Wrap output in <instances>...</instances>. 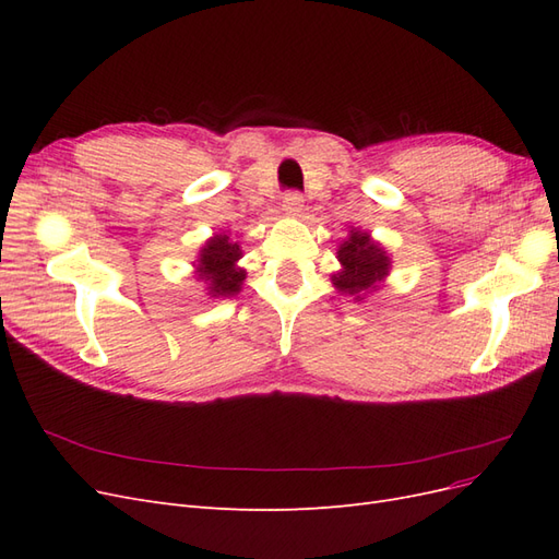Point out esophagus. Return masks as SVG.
I'll list each match as a JSON object with an SVG mask.
<instances>
[{
  "instance_id": "34e87169",
  "label": "esophagus",
  "mask_w": 559,
  "mask_h": 559,
  "mask_svg": "<svg viewBox=\"0 0 559 559\" xmlns=\"http://www.w3.org/2000/svg\"><path fill=\"white\" fill-rule=\"evenodd\" d=\"M302 195L300 193H296V191H292V193H286L284 198H282V210L286 212V214H292V216H298L300 214V210H302Z\"/></svg>"
}]
</instances>
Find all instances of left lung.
I'll return each instance as SVG.
<instances>
[{
    "mask_svg": "<svg viewBox=\"0 0 559 559\" xmlns=\"http://www.w3.org/2000/svg\"><path fill=\"white\" fill-rule=\"evenodd\" d=\"M337 261H341V270L331 277V282L337 292L354 296V300L378 292L380 282L392 267L386 251L376 240H370L368 233L357 228H352L349 238L337 247Z\"/></svg>",
    "mask_w": 559,
    "mask_h": 559,
    "instance_id": "1",
    "label": "left lung"
}]
</instances>
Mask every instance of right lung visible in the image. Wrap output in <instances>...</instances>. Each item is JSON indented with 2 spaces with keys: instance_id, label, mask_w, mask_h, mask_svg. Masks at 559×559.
<instances>
[{
  "instance_id": "right-lung-1",
  "label": "right lung",
  "mask_w": 559,
  "mask_h": 559,
  "mask_svg": "<svg viewBox=\"0 0 559 559\" xmlns=\"http://www.w3.org/2000/svg\"><path fill=\"white\" fill-rule=\"evenodd\" d=\"M242 249L238 242H230L226 233H218L205 242L198 253V280L207 284L212 298H230L242 292L247 273L238 267Z\"/></svg>"
}]
</instances>
